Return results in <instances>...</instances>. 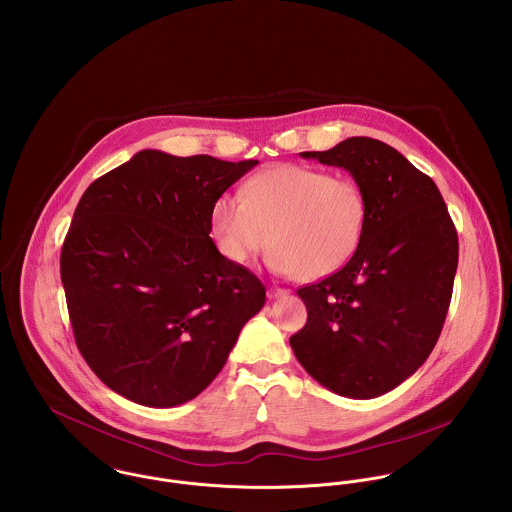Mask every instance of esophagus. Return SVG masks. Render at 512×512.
<instances>
[{"label": "esophagus", "mask_w": 512, "mask_h": 512, "mask_svg": "<svg viewBox=\"0 0 512 512\" xmlns=\"http://www.w3.org/2000/svg\"><path fill=\"white\" fill-rule=\"evenodd\" d=\"M288 295V290H282V288H268V297L270 299H278V297H284Z\"/></svg>", "instance_id": "34e87169"}]
</instances>
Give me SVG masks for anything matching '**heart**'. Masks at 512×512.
Instances as JSON below:
<instances>
[{"label":"heart","instance_id":"heart-1","mask_svg":"<svg viewBox=\"0 0 512 512\" xmlns=\"http://www.w3.org/2000/svg\"><path fill=\"white\" fill-rule=\"evenodd\" d=\"M366 224V199L349 177L303 165L272 167L242 187L222 193L211 207L220 254L248 264L270 244V264L297 280H321L357 252Z\"/></svg>","mask_w":512,"mask_h":512}]
</instances>
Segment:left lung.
Returning <instances> with one entry per match:
<instances>
[{
  "instance_id": "left-lung-1",
  "label": "left lung",
  "mask_w": 512,
  "mask_h": 512,
  "mask_svg": "<svg viewBox=\"0 0 512 512\" xmlns=\"http://www.w3.org/2000/svg\"><path fill=\"white\" fill-rule=\"evenodd\" d=\"M299 155L351 173L365 193L366 224L339 272L297 290L307 323L290 339L293 355L331 392L376 398L412 376L438 343L457 232L436 183L384 142L361 136Z\"/></svg>"
}]
</instances>
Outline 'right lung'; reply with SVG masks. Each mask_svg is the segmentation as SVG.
Returning a JSON list of instances; mask_svg holds the SVG:
<instances>
[{
    "label": "right lung",
    "instance_id": "right-lung-1",
    "mask_svg": "<svg viewBox=\"0 0 512 512\" xmlns=\"http://www.w3.org/2000/svg\"><path fill=\"white\" fill-rule=\"evenodd\" d=\"M254 165L144 149L80 197L61 280L80 355L120 396L193 400L264 307L262 282L209 236L215 199Z\"/></svg>",
    "mask_w": 512,
    "mask_h": 512
}]
</instances>
